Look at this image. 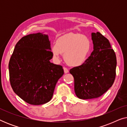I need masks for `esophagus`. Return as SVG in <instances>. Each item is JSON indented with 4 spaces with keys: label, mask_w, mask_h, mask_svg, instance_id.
<instances>
[{
    "label": "esophagus",
    "mask_w": 127,
    "mask_h": 127,
    "mask_svg": "<svg viewBox=\"0 0 127 127\" xmlns=\"http://www.w3.org/2000/svg\"><path fill=\"white\" fill-rule=\"evenodd\" d=\"M64 73H67L69 72L68 69H67V68H66L65 67H64Z\"/></svg>",
    "instance_id": "1"
}]
</instances>
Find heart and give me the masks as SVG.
Returning a JSON list of instances; mask_svg holds the SVG:
<instances>
[{
  "label": "heart",
  "mask_w": 127,
  "mask_h": 127,
  "mask_svg": "<svg viewBox=\"0 0 127 127\" xmlns=\"http://www.w3.org/2000/svg\"><path fill=\"white\" fill-rule=\"evenodd\" d=\"M92 50V43L87 36L80 33H69L57 40L51 48L53 58L60 60L64 54V60L72 67L83 65L89 57Z\"/></svg>",
  "instance_id": "obj_1"
}]
</instances>
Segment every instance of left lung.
Here are the masks:
<instances>
[{
  "mask_svg": "<svg viewBox=\"0 0 127 127\" xmlns=\"http://www.w3.org/2000/svg\"><path fill=\"white\" fill-rule=\"evenodd\" d=\"M94 50L84 64L70 70L74 77V91L78 98H98L113 84L117 65L116 54L108 39L99 32L92 33Z\"/></svg>",
  "mask_w": 127,
  "mask_h": 127,
  "instance_id": "8db88e82",
  "label": "left lung"
}]
</instances>
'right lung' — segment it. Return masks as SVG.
I'll use <instances>...</instances> for the list:
<instances>
[{
    "label": "right lung",
    "instance_id": "add662e5",
    "mask_svg": "<svg viewBox=\"0 0 127 127\" xmlns=\"http://www.w3.org/2000/svg\"><path fill=\"white\" fill-rule=\"evenodd\" d=\"M53 58L50 41L43 33L29 34L15 45L8 64L13 91L31 105H40L51 99L57 81L64 73Z\"/></svg>",
    "mask_w": 127,
    "mask_h": 127
}]
</instances>
